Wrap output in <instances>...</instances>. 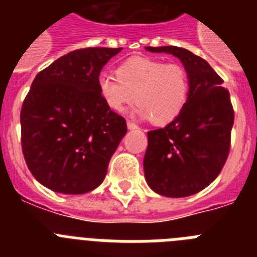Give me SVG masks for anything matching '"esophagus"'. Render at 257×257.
Returning <instances> with one entry per match:
<instances>
[{
    "label": "esophagus",
    "instance_id": "1",
    "mask_svg": "<svg viewBox=\"0 0 257 257\" xmlns=\"http://www.w3.org/2000/svg\"><path fill=\"white\" fill-rule=\"evenodd\" d=\"M127 128H128V130H134V128H138V124L134 123L133 121H127Z\"/></svg>",
    "mask_w": 257,
    "mask_h": 257
}]
</instances>
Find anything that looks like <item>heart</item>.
Wrapping results in <instances>:
<instances>
[{
    "mask_svg": "<svg viewBox=\"0 0 257 257\" xmlns=\"http://www.w3.org/2000/svg\"><path fill=\"white\" fill-rule=\"evenodd\" d=\"M97 87L105 105L122 112L135 101L136 113L163 126L179 117L187 105L190 81L180 64H166L149 58H131L115 69V78L100 76Z\"/></svg>",
    "mask_w": 257,
    "mask_h": 257,
    "instance_id": "1",
    "label": "heart"
}]
</instances>
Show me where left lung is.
<instances>
[{
    "instance_id": "8db88e82",
    "label": "left lung",
    "mask_w": 257,
    "mask_h": 257,
    "mask_svg": "<svg viewBox=\"0 0 257 257\" xmlns=\"http://www.w3.org/2000/svg\"><path fill=\"white\" fill-rule=\"evenodd\" d=\"M180 59L189 74L187 105L176 119L148 133L145 179L156 193L188 197L208 187L230 151L234 110L222 78L205 59L176 46L147 47Z\"/></svg>"
}]
</instances>
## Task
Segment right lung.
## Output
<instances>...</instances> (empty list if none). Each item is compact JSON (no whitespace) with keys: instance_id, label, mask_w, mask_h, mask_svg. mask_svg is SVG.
<instances>
[{"instance_id":"obj_1","label":"right lung","mask_w":257,"mask_h":257,"mask_svg":"<svg viewBox=\"0 0 257 257\" xmlns=\"http://www.w3.org/2000/svg\"><path fill=\"white\" fill-rule=\"evenodd\" d=\"M122 47H88L61 56L32 82L20 112L29 171L49 189L83 194L105 179L127 133L126 119L101 99L97 81Z\"/></svg>"}]
</instances>
